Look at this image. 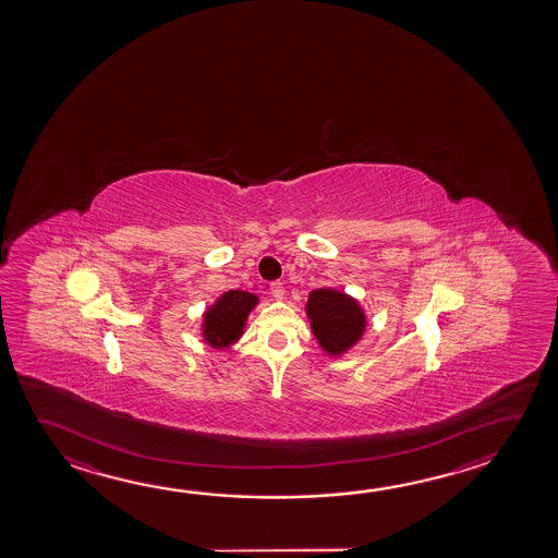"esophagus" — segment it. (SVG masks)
I'll return each instance as SVG.
<instances>
[{
	"label": "esophagus",
	"instance_id": "obj_1",
	"mask_svg": "<svg viewBox=\"0 0 558 558\" xmlns=\"http://www.w3.org/2000/svg\"><path fill=\"white\" fill-rule=\"evenodd\" d=\"M270 293L275 295L276 300H282L283 298V283L272 282L270 283Z\"/></svg>",
	"mask_w": 558,
	"mask_h": 558
}]
</instances>
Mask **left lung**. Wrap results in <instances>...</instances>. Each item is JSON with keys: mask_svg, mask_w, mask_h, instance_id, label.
Segmentation results:
<instances>
[{"mask_svg": "<svg viewBox=\"0 0 558 558\" xmlns=\"http://www.w3.org/2000/svg\"><path fill=\"white\" fill-rule=\"evenodd\" d=\"M312 332L329 356H341L361 341L366 331V315L349 293L335 288L313 290L305 303Z\"/></svg>", "mask_w": 558, "mask_h": 558, "instance_id": "left-lung-1", "label": "left lung"}]
</instances>
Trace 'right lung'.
<instances>
[{"instance_id":"add662e5","label":"right lung","mask_w":558,"mask_h":558,"mask_svg":"<svg viewBox=\"0 0 558 558\" xmlns=\"http://www.w3.org/2000/svg\"><path fill=\"white\" fill-rule=\"evenodd\" d=\"M258 303L256 293L243 290H229L217 298L214 305L207 307L202 322L204 341L217 351H223L233 342L241 339L245 332L248 313L253 312Z\"/></svg>"}]
</instances>
